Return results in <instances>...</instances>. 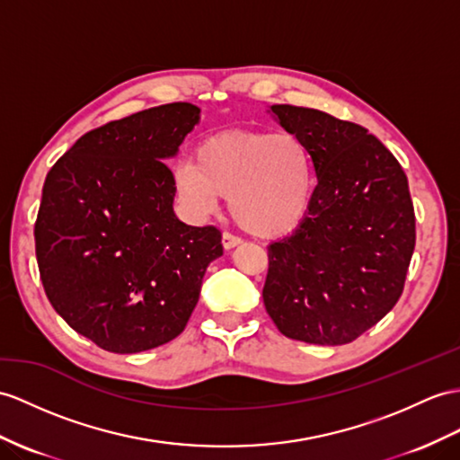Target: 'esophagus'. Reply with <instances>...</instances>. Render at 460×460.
Returning a JSON list of instances; mask_svg holds the SVG:
<instances>
[{
    "label": "esophagus",
    "instance_id": "34e87169",
    "mask_svg": "<svg viewBox=\"0 0 460 460\" xmlns=\"http://www.w3.org/2000/svg\"><path fill=\"white\" fill-rule=\"evenodd\" d=\"M238 243H242V240H240L238 236H234V234H230V232H224V234H222V248H224V250L236 248Z\"/></svg>",
    "mask_w": 460,
    "mask_h": 460
}]
</instances>
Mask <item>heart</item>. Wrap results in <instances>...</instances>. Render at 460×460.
Segmentation results:
<instances>
[{
  "label": "heart",
  "mask_w": 460,
  "mask_h": 460,
  "mask_svg": "<svg viewBox=\"0 0 460 460\" xmlns=\"http://www.w3.org/2000/svg\"><path fill=\"white\" fill-rule=\"evenodd\" d=\"M195 161L175 167V187L195 212L230 197L232 217L255 236H281L305 218L314 191V164L290 132H218L199 144Z\"/></svg>",
  "instance_id": "1"
}]
</instances>
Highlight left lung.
Listing matches in <instances>:
<instances>
[{"label":"left lung","instance_id":"obj_1","mask_svg":"<svg viewBox=\"0 0 460 460\" xmlns=\"http://www.w3.org/2000/svg\"><path fill=\"white\" fill-rule=\"evenodd\" d=\"M310 152L318 185L290 236L269 245L267 314L290 340L343 345L394 308L416 245L408 177L367 128L271 105Z\"/></svg>","mask_w":460,"mask_h":460}]
</instances>
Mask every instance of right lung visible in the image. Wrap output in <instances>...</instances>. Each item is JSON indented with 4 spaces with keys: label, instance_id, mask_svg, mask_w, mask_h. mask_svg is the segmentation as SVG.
<instances>
[{
    "label": "right lung",
    "instance_id": "obj_1",
    "mask_svg": "<svg viewBox=\"0 0 460 460\" xmlns=\"http://www.w3.org/2000/svg\"><path fill=\"white\" fill-rule=\"evenodd\" d=\"M200 109L167 103L111 120L52 165L35 224L40 281L68 326L111 353L177 338L199 302L215 226L173 212V158Z\"/></svg>",
    "mask_w": 460,
    "mask_h": 460
}]
</instances>
